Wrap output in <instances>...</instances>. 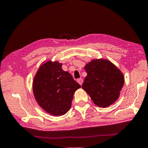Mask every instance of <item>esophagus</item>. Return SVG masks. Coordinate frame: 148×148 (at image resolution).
I'll use <instances>...</instances> for the list:
<instances>
[{
    "mask_svg": "<svg viewBox=\"0 0 148 148\" xmlns=\"http://www.w3.org/2000/svg\"><path fill=\"white\" fill-rule=\"evenodd\" d=\"M77 82H78V83H79L80 85H82L83 81V79L82 78H79V79H77Z\"/></svg>",
    "mask_w": 148,
    "mask_h": 148,
    "instance_id": "1",
    "label": "esophagus"
}]
</instances>
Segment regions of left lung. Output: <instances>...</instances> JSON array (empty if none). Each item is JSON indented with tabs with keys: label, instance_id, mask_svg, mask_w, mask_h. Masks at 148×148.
Masks as SVG:
<instances>
[{
	"label": "left lung",
	"instance_id": "left-lung-1",
	"mask_svg": "<svg viewBox=\"0 0 148 148\" xmlns=\"http://www.w3.org/2000/svg\"><path fill=\"white\" fill-rule=\"evenodd\" d=\"M87 73L82 88L89 95L94 103L107 107L120 96L124 78L122 72L109 61L95 60L85 65Z\"/></svg>",
	"mask_w": 148,
	"mask_h": 148
}]
</instances>
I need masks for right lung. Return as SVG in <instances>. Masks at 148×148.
Returning a JSON list of instances; mask_svg holds the SVG:
<instances>
[{
  "label": "right lung",
  "mask_w": 148,
  "mask_h": 148,
  "mask_svg": "<svg viewBox=\"0 0 148 148\" xmlns=\"http://www.w3.org/2000/svg\"><path fill=\"white\" fill-rule=\"evenodd\" d=\"M61 66L57 61H48L41 66L34 79L33 90L37 101L45 111L54 116L68 112L75 91L81 87Z\"/></svg>",
  "instance_id": "1"
}]
</instances>
